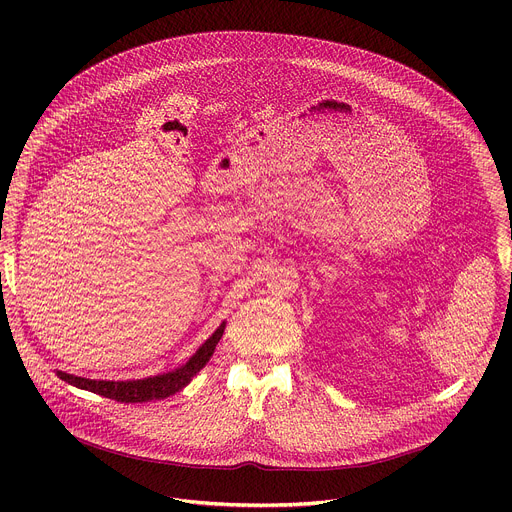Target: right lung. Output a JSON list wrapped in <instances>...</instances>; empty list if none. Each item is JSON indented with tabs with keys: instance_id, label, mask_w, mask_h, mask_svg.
<instances>
[{
	"instance_id": "right-lung-1",
	"label": "right lung",
	"mask_w": 512,
	"mask_h": 512,
	"mask_svg": "<svg viewBox=\"0 0 512 512\" xmlns=\"http://www.w3.org/2000/svg\"><path fill=\"white\" fill-rule=\"evenodd\" d=\"M223 332H225V324L218 326V330L196 350V354L184 364V367H180L172 373H166V375L139 379V381H95V379H83V377L68 375L62 371H58L56 375L70 385L103 395V397H109V399H115L119 403L160 401V399H166V397L182 391L194 379V375L210 360L218 340L223 338Z\"/></svg>"
}]
</instances>
